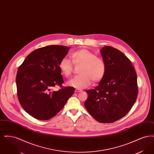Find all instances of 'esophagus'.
Returning a JSON list of instances; mask_svg holds the SVG:
<instances>
[{"mask_svg": "<svg viewBox=\"0 0 154 154\" xmlns=\"http://www.w3.org/2000/svg\"><path fill=\"white\" fill-rule=\"evenodd\" d=\"M81 91H82L81 89H75V92H76V93L80 92H81Z\"/></svg>", "mask_w": 154, "mask_h": 154, "instance_id": "esophagus-1", "label": "esophagus"}]
</instances>
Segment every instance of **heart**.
Here are the masks:
<instances>
[{"label":"heart","instance_id":"obj_1","mask_svg":"<svg viewBox=\"0 0 154 154\" xmlns=\"http://www.w3.org/2000/svg\"><path fill=\"white\" fill-rule=\"evenodd\" d=\"M72 62L75 65H81L79 73L67 82V85L77 89L87 88L92 80L99 82L106 73V66L102 59L97 57L95 54L86 49L73 52L70 55ZM59 67L62 73L65 77L71 75L73 65L71 60L67 57L61 59Z\"/></svg>","mask_w":154,"mask_h":154}]
</instances>
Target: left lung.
<instances>
[{
    "label": "left lung",
    "instance_id": "left-lung-1",
    "mask_svg": "<svg viewBox=\"0 0 154 154\" xmlns=\"http://www.w3.org/2000/svg\"><path fill=\"white\" fill-rule=\"evenodd\" d=\"M100 52L106 73L96 87L86 91L88 96L84 106L98 122L111 123L124 117L136 102L137 75L122 52L110 46H104Z\"/></svg>",
    "mask_w": 154,
    "mask_h": 154
}]
</instances>
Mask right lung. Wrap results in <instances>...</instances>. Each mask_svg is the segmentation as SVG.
Segmentation results:
<instances>
[{
	"label": "right lung",
	"instance_id": "1",
	"mask_svg": "<svg viewBox=\"0 0 154 154\" xmlns=\"http://www.w3.org/2000/svg\"><path fill=\"white\" fill-rule=\"evenodd\" d=\"M70 47L52 45L29 54L19 67L16 77L17 96L24 110L39 120H48L63 109L75 89L61 87L63 79L59 63Z\"/></svg>",
	"mask_w": 154,
	"mask_h": 154
}]
</instances>
